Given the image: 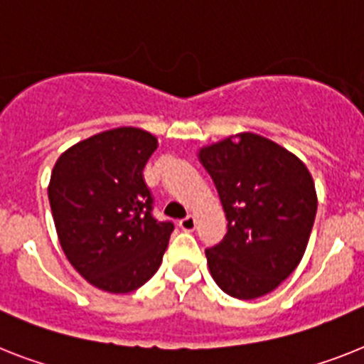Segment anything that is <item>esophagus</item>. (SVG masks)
<instances>
[{"mask_svg": "<svg viewBox=\"0 0 364 364\" xmlns=\"http://www.w3.org/2000/svg\"><path fill=\"white\" fill-rule=\"evenodd\" d=\"M179 228H181L183 231H194V229H196V216L188 215L187 218L179 220Z\"/></svg>", "mask_w": 364, "mask_h": 364, "instance_id": "obj_1", "label": "esophagus"}]
</instances>
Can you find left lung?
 Returning a JSON list of instances; mask_svg holds the SVG:
<instances>
[{
	"instance_id": "8db88e82",
	"label": "left lung",
	"mask_w": 364,
	"mask_h": 364,
	"mask_svg": "<svg viewBox=\"0 0 364 364\" xmlns=\"http://www.w3.org/2000/svg\"><path fill=\"white\" fill-rule=\"evenodd\" d=\"M198 159L228 218L222 242L205 250L210 276L233 298H261L304 257L318 205L313 177L294 154L255 133L203 146Z\"/></svg>"
}]
</instances>
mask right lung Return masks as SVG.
<instances>
[{"instance_id": "add662e5", "label": "right lung", "mask_w": 364, "mask_h": 364, "mask_svg": "<svg viewBox=\"0 0 364 364\" xmlns=\"http://www.w3.org/2000/svg\"><path fill=\"white\" fill-rule=\"evenodd\" d=\"M159 142L139 127H116L57 159L48 198L63 252L75 270L111 294L142 287L161 267L172 222L151 215L142 170Z\"/></svg>"}]
</instances>
